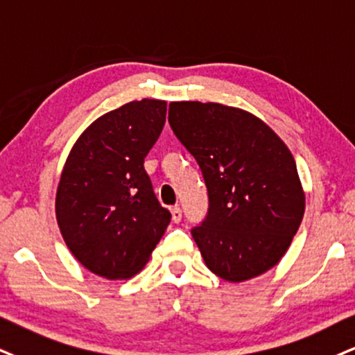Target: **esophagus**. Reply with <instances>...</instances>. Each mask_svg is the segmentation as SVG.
<instances>
[{
	"mask_svg": "<svg viewBox=\"0 0 355 355\" xmlns=\"http://www.w3.org/2000/svg\"><path fill=\"white\" fill-rule=\"evenodd\" d=\"M171 218H173L174 224H179L182 218V211L179 207H173L171 209Z\"/></svg>",
	"mask_w": 355,
	"mask_h": 355,
	"instance_id": "34e87169",
	"label": "esophagus"
}]
</instances>
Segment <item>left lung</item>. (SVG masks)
Instances as JSON below:
<instances>
[{
    "label": "left lung",
    "instance_id": "left-lung-1",
    "mask_svg": "<svg viewBox=\"0 0 355 355\" xmlns=\"http://www.w3.org/2000/svg\"><path fill=\"white\" fill-rule=\"evenodd\" d=\"M169 123L207 186L209 214L192 229L207 268L230 283L273 268L306 207L283 139L253 113L216 102H171Z\"/></svg>",
    "mask_w": 355,
    "mask_h": 355
}]
</instances>
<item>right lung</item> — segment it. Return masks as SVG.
<instances>
[{"instance_id":"right-lung-1","label":"right lung","mask_w":355,"mask_h":355,"mask_svg":"<svg viewBox=\"0 0 355 355\" xmlns=\"http://www.w3.org/2000/svg\"><path fill=\"white\" fill-rule=\"evenodd\" d=\"M164 100L121 105L92 121L73 143L55 194V218L82 266L107 279L135 277L171 222L144 157L166 121Z\"/></svg>"}]
</instances>
